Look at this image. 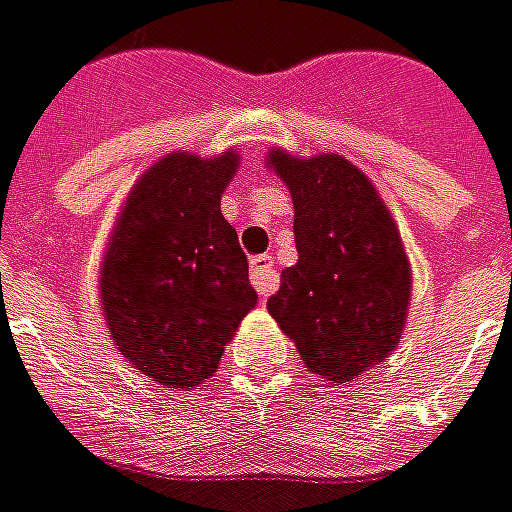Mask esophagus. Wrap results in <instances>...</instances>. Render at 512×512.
Returning <instances> with one entry per match:
<instances>
[{
  "mask_svg": "<svg viewBox=\"0 0 512 512\" xmlns=\"http://www.w3.org/2000/svg\"><path fill=\"white\" fill-rule=\"evenodd\" d=\"M249 280H252V285H255L260 297H271L277 291V285H280V277H277V269H274V257H252V263H249Z\"/></svg>",
  "mask_w": 512,
  "mask_h": 512,
  "instance_id": "34e87169",
  "label": "esophagus"
}]
</instances>
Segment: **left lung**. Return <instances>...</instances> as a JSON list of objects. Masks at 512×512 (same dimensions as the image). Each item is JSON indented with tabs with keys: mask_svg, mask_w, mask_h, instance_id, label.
Wrapping results in <instances>:
<instances>
[{
	"mask_svg": "<svg viewBox=\"0 0 512 512\" xmlns=\"http://www.w3.org/2000/svg\"><path fill=\"white\" fill-rule=\"evenodd\" d=\"M266 168L291 193L300 252L266 308L311 373L350 384L392 356L406 328L412 266L398 224L344 156L271 148Z\"/></svg>",
	"mask_w": 512,
	"mask_h": 512,
	"instance_id": "left-lung-1",
	"label": "left lung"
}]
</instances>
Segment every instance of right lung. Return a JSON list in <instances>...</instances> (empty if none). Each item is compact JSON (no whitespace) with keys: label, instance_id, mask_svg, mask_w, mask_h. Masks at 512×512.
I'll use <instances>...</instances> for the list:
<instances>
[{"label":"right lung","instance_id":"right-lung-1","mask_svg":"<svg viewBox=\"0 0 512 512\" xmlns=\"http://www.w3.org/2000/svg\"><path fill=\"white\" fill-rule=\"evenodd\" d=\"M241 154L170 151L128 190L100 260V302L120 356L156 384L193 389L257 305L221 196Z\"/></svg>","mask_w":512,"mask_h":512}]
</instances>
